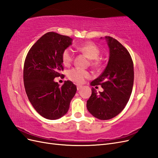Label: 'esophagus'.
<instances>
[{
    "mask_svg": "<svg viewBox=\"0 0 158 158\" xmlns=\"http://www.w3.org/2000/svg\"><path fill=\"white\" fill-rule=\"evenodd\" d=\"M81 88H82L81 85H77V91H79V90H80Z\"/></svg>",
    "mask_w": 158,
    "mask_h": 158,
    "instance_id": "1",
    "label": "esophagus"
}]
</instances>
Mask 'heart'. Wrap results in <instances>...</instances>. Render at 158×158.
<instances>
[{"mask_svg": "<svg viewBox=\"0 0 158 158\" xmlns=\"http://www.w3.org/2000/svg\"><path fill=\"white\" fill-rule=\"evenodd\" d=\"M77 50L86 56L90 60V64L95 69H98L102 65V60L98 57L101 53L100 48L97 45L92 42H85L77 47ZM74 55L69 48H67L63 52L61 55V60L64 65L69 67L73 61ZM68 78L76 83H82L85 79L90 77L89 72L81 69L79 68H74L69 71Z\"/></svg>", "mask_w": 158, "mask_h": 158, "instance_id": "obj_1", "label": "heart"}]
</instances>
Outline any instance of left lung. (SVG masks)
I'll return each instance as SVG.
<instances>
[{
	"mask_svg": "<svg viewBox=\"0 0 158 158\" xmlns=\"http://www.w3.org/2000/svg\"><path fill=\"white\" fill-rule=\"evenodd\" d=\"M105 40L109 48V62L102 74L91 83V86L101 85L104 91L98 94L93 87L87 102L89 112L100 120L114 118L124 109L134 83V65L128 51L113 38L105 36Z\"/></svg>",
	"mask_w": 158,
	"mask_h": 158,
	"instance_id": "obj_1",
	"label": "left lung"
}]
</instances>
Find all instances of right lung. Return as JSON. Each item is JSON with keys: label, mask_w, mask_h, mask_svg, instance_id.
Masks as SVG:
<instances>
[{"label": "right lung", "mask_w": 158, "mask_h": 158, "mask_svg": "<svg viewBox=\"0 0 158 158\" xmlns=\"http://www.w3.org/2000/svg\"><path fill=\"white\" fill-rule=\"evenodd\" d=\"M72 38L48 32L30 48L24 65L25 91L34 109L45 118L56 120L65 115L77 91L75 85L65 81L60 87L54 79L64 70L61 55Z\"/></svg>", "instance_id": "add662e5"}]
</instances>
